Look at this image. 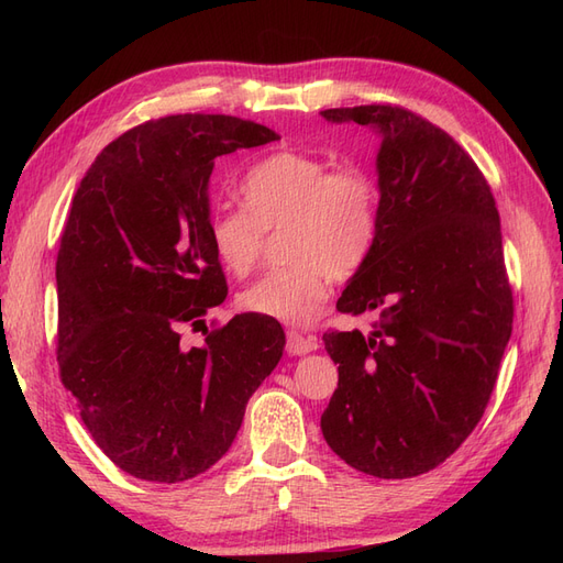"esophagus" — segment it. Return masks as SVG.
I'll return each instance as SVG.
<instances>
[{"instance_id":"esophagus-1","label":"esophagus","mask_w":563,"mask_h":563,"mask_svg":"<svg viewBox=\"0 0 563 563\" xmlns=\"http://www.w3.org/2000/svg\"><path fill=\"white\" fill-rule=\"evenodd\" d=\"M319 347V340L317 335H305V333H298V331H288L286 333V352L288 354H310Z\"/></svg>"}]
</instances>
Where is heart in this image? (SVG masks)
I'll return each instance as SVG.
<instances>
[{
  "instance_id": "obj_1",
  "label": "heart",
  "mask_w": 563,
  "mask_h": 563,
  "mask_svg": "<svg viewBox=\"0 0 563 563\" xmlns=\"http://www.w3.org/2000/svg\"><path fill=\"white\" fill-rule=\"evenodd\" d=\"M244 209H218L209 242L228 272L258 265L265 234L284 230L286 267L267 272L240 296L246 312L308 327L329 300L331 282H347L368 263L380 232V187L366 166H333L312 152L279 150L240 183Z\"/></svg>"
}]
</instances>
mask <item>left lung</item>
<instances>
[{
  "instance_id": "8db88e82",
  "label": "left lung",
  "mask_w": 563,
  "mask_h": 563,
  "mask_svg": "<svg viewBox=\"0 0 563 563\" xmlns=\"http://www.w3.org/2000/svg\"><path fill=\"white\" fill-rule=\"evenodd\" d=\"M380 133V232L335 308L373 331H327L338 389L327 444L378 479L434 470L482 420L512 335L500 216L479 166L446 131L399 106L323 110Z\"/></svg>"
}]
</instances>
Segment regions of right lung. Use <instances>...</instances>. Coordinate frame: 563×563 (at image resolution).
<instances>
[{"label": "right lung", "mask_w": 563, "mask_h": 563, "mask_svg": "<svg viewBox=\"0 0 563 563\" xmlns=\"http://www.w3.org/2000/svg\"><path fill=\"white\" fill-rule=\"evenodd\" d=\"M279 135L230 114H172L112 141L81 178L60 234L58 368L89 434L135 479L178 484L228 453L282 360L284 329L236 314L209 242L216 157ZM202 329L187 349L181 329Z\"/></svg>", "instance_id": "obj_1"}]
</instances>
